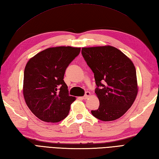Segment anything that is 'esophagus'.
I'll return each mask as SVG.
<instances>
[{
	"label": "esophagus",
	"mask_w": 159,
	"mask_h": 159,
	"mask_svg": "<svg viewBox=\"0 0 159 159\" xmlns=\"http://www.w3.org/2000/svg\"><path fill=\"white\" fill-rule=\"evenodd\" d=\"M90 96V92H89V91H87V92H86L85 95H84V97H83V99H88Z\"/></svg>",
	"instance_id": "esophagus-1"
}]
</instances>
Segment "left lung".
I'll list each match as a JSON object with an SVG mask.
<instances>
[{
  "mask_svg": "<svg viewBox=\"0 0 159 159\" xmlns=\"http://www.w3.org/2000/svg\"><path fill=\"white\" fill-rule=\"evenodd\" d=\"M82 54L93 70L99 100L92 115L103 121L120 118L133 104L138 93L136 69L131 60L112 46L84 47Z\"/></svg>",
  "mask_w": 159,
  "mask_h": 159,
  "instance_id": "1",
  "label": "left lung"
}]
</instances>
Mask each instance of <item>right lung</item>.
I'll use <instances>...</instances> for the list:
<instances>
[{"instance_id": "add662e5", "label": "right lung", "mask_w": 159, "mask_h": 159, "mask_svg": "<svg viewBox=\"0 0 159 159\" xmlns=\"http://www.w3.org/2000/svg\"><path fill=\"white\" fill-rule=\"evenodd\" d=\"M81 48H48L28 61L24 71L23 95L29 108L40 120L56 123L69 115L75 97L69 95L65 70Z\"/></svg>"}]
</instances>
